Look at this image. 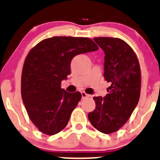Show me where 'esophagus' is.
I'll return each instance as SVG.
<instances>
[{
	"label": "esophagus",
	"instance_id": "obj_1",
	"mask_svg": "<svg viewBox=\"0 0 160 160\" xmlns=\"http://www.w3.org/2000/svg\"><path fill=\"white\" fill-rule=\"evenodd\" d=\"M81 95H82V98H85L88 97V96H89V94H88L87 93H85L84 91H82Z\"/></svg>",
	"mask_w": 160,
	"mask_h": 160
}]
</instances>
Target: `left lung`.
<instances>
[{
    "mask_svg": "<svg viewBox=\"0 0 160 160\" xmlns=\"http://www.w3.org/2000/svg\"><path fill=\"white\" fill-rule=\"evenodd\" d=\"M105 53L104 77L110 83L104 98L94 97L95 109L88 113L94 128L104 134L118 131L127 123L140 98L141 70L134 51L119 38L95 37Z\"/></svg>",
    "mask_w": 160,
    "mask_h": 160,
    "instance_id": "1",
    "label": "left lung"
}]
</instances>
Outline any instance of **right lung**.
<instances>
[{
  "label": "right lung",
  "mask_w": 160,
  "mask_h": 160,
  "mask_svg": "<svg viewBox=\"0 0 160 160\" xmlns=\"http://www.w3.org/2000/svg\"><path fill=\"white\" fill-rule=\"evenodd\" d=\"M98 49L88 37H54L41 41L29 52L22 72V98L39 131L54 135L66 128L82 95L79 91H65L61 82L70 74L73 57Z\"/></svg>",
  "instance_id": "obj_1"
}]
</instances>
